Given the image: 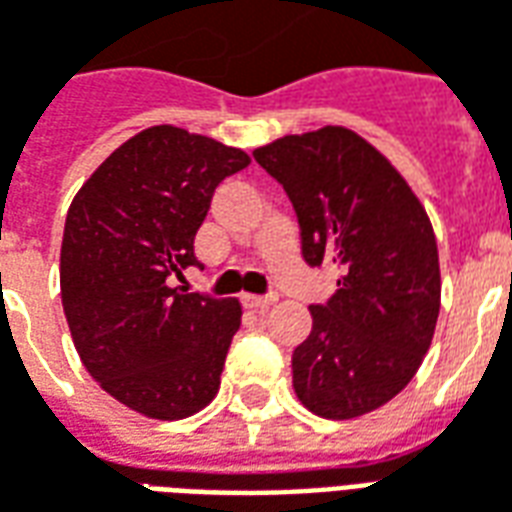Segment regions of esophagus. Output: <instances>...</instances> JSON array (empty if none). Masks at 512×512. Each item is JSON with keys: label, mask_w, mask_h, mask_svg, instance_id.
<instances>
[{"label": "esophagus", "mask_w": 512, "mask_h": 512, "mask_svg": "<svg viewBox=\"0 0 512 512\" xmlns=\"http://www.w3.org/2000/svg\"><path fill=\"white\" fill-rule=\"evenodd\" d=\"M274 301H277L274 293H268V296H244V307H249V310H266Z\"/></svg>", "instance_id": "esophagus-1"}]
</instances>
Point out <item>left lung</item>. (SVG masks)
<instances>
[{
    "mask_svg": "<svg viewBox=\"0 0 512 512\" xmlns=\"http://www.w3.org/2000/svg\"><path fill=\"white\" fill-rule=\"evenodd\" d=\"M252 156L293 202L304 263L337 268L332 299L310 304L293 389L318 417H362L414 378L433 340L441 277L428 213L348 128L282 136Z\"/></svg>",
    "mask_w": 512,
    "mask_h": 512,
    "instance_id": "left-lung-1",
    "label": "left lung"
}]
</instances>
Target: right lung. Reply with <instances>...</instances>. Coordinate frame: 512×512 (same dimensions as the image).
<instances>
[{
  "mask_svg": "<svg viewBox=\"0 0 512 512\" xmlns=\"http://www.w3.org/2000/svg\"><path fill=\"white\" fill-rule=\"evenodd\" d=\"M249 164L238 147L147 128L73 197L60 252L62 310L87 373L150 419H183L219 392L241 304L172 288L197 266L213 191Z\"/></svg>",
  "mask_w": 512,
  "mask_h": 512,
  "instance_id": "add662e5",
  "label": "right lung"
}]
</instances>
